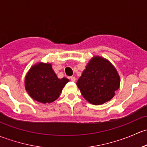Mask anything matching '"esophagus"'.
Here are the masks:
<instances>
[{"mask_svg":"<svg viewBox=\"0 0 147 147\" xmlns=\"http://www.w3.org/2000/svg\"><path fill=\"white\" fill-rule=\"evenodd\" d=\"M70 80L71 81H74H74H76V78L74 76H71L70 77Z\"/></svg>","mask_w":147,"mask_h":147,"instance_id":"1","label":"esophagus"}]
</instances>
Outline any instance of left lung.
<instances>
[{
	"mask_svg": "<svg viewBox=\"0 0 147 147\" xmlns=\"http://www.w3.org/2000/svg\"><path fill=\"white\" fill-rule=\"evenodd\" d=\"M120 84L115 68L100 57L92 59L76 84L84 98L93 105H102L111 100Z\"/></svg>",
	"mask_w": 147,
	"mask_h": 147,
	"instance_id": "8db88e82",
	"label": "left lung"
}]
</instances>
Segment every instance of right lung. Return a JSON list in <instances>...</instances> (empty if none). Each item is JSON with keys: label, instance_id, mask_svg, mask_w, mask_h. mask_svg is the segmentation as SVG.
Masks as SVG:
<instances>
[{"label": "right lung", "instance_id": "right-lung-1", "mask_svg": "<svg viewBox=\"0 0 147 147\" xmlns=\"http://www.w3.org/2000/svg\"><path fill=\"white\" fill-rule=\"evenodd\" d=\"M69 79L58 78L51 65L40 63L30 69L25 77V89L32 99L50 103L56 100Z\"/></svg>", "mask_w": 147, "mask_h": 147}]
</instances>
